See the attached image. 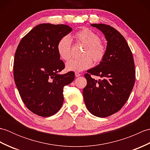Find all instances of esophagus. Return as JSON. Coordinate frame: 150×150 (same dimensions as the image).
<instances>
[{"instance_id": "34e87169", "label": "esophagus", "mask_w": 150, "mask_h": 150, "mask_svg": "<svg viewBox=\"0 0 150 150\" xmlns=\"http://www.w3.org/2000/svg\"><path fill=\"white\" fill-rule=\"evenodd\" d=\"M81 73H79V72H75V77H79V76H81Z\"/></svg>"}]
</instances>
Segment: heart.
<instances>
[{"instance_id":"heart-1","label":"heart","mask_w":150,"mask_h":150,"mask_svg":"<svg viewBox=\"0 0 150 150\" xmlns=\"http://www.w3.org/2000/svg\"><path fill=\"white\" fill-rule=\"evenodd\" d=\"M75 42L84 45L80 59H73L66 64V69L69 71H82L103 61L106 53V47L100 36L88 28H83L73 36ZM57 52L64 60H68L71 56V41L64 36L60 39L57 45Z\"/></svg>"}]
</instances>
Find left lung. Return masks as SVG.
<instances>
[{
	"mask_svg": "<svg viewBox=\"0 0 150 150\" xmlns=\"http://www.w3.org/2000/svg\"><path fill=\"white\" fill-rule=\"evenodd\" d=\"M91 25L104 34L108 43L103 61L84 75L87 85L83 97L91 114L106 117L119 111L128 99L135 81L134 60L126 39L117 30L108 24ZM91 75L101 79L97 81Z\"/></svg>",
	"mask_w": 150,
	"mask_h": 150,
	"instance_id": "8db88e82",
	"label": "left lung"
}]
</instances>
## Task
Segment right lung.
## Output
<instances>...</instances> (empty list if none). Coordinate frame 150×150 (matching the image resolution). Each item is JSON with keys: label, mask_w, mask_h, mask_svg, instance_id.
<instances>
[{"label": "right lung", "mask_w": 150, "mask_h": 150, "mask_svg": "<svg viewBox=\"0 0 150 150\" xmlns=\"http://www.w3.org/2000/svg\"><path fill=\"white\" fill-rule=\"evenodd\" d=\"M71 31L65 24L37 25L22 38L16 50V86L28 109L39 116L58 112L64 101L63 88L75 79L73 71L58 74L65 65L60 60L57 43Z\"/></svg>", "instance_id": "1"}]
</instances>
